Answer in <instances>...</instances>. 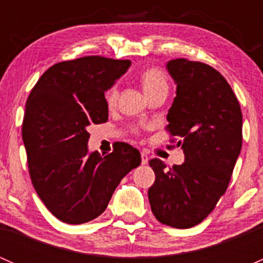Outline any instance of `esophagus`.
<instances>
[{"label":"esophagus","instance_id":"34e87169","mask_svg":"<svg viewBox=\"0 0 263 263\" xmlns=\"http://www.w3.org/2000/svg\"><path fill=\"white\" fill-rule=\"evenodd\" d=\"M147 161H148L147 154L145 153V151H142V153H141V164H142V165H145V164H147Z\"/></svg>","mask_w":263,"mask_h":263}]
</instances>
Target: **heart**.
Masks as SVG:
<instances>
[{"label":"heart","instance_id":"b5f03b06","mask_svg":"<svg viewBox=\"0 0 263 263\" xmlns=\"http://www.w3.org/2000/svg\"><path fill=\"white\" fill-rule=\"evenodd\" d=\"M141 82L145 94H146L147 97L158 91L168 92V78H166L165 72L158 67H151L145 70L144 72L141 73ZM117 99H118V89H117L116 85H113V86L105 92V100H107V104L109 105V107H112V105L116 104Z\"/></svg>","mask_w":263,"mask_h":263}]
</instances>
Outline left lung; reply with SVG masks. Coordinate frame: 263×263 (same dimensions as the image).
<instances>
[{
  "mask_svg": "<svg viewBox=\"0 0 263 263\" xmlns=\"http://www.w3.org/2000/svg\"><path fill=\"white\" fill-rule=\"evenodd\" d=\"M166 70L177 84L166 131L181 139L177 146L182 145L185 160L168 168L151 159L155 182L147 195L161 224L187 229L208 217L227 191L242 148V110L230 85L211 66L177 58Z\"/></svg>",
  "mask_w": 263,
  "mask_h": 263,
  "instance_id": "1",
  "label": "left lung"
}]
</instances>
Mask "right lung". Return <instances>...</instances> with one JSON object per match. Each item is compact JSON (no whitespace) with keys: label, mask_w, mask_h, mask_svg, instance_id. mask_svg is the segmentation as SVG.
<instances>
[{"label":"right lung","mask_w":263,"mask_h":263,"mask_svg":"<svg viewBox=\"0 0 263 263\" xmlns=\"http://www.w3.org/2000/svg\"><path fill=\"white\" fill-rule=\"evenodd\" d=\"M131 61L87 55L49 67L25 105L23 141L39 198L61 221L82 224L104 213L127 173L141 164L139 150L117 142L113 151L89 154L91 124L108 121L104 91Z\"/></svg>","instance_id":"right-lung-1"}]
</instances>
